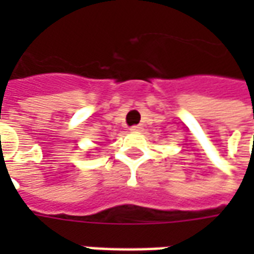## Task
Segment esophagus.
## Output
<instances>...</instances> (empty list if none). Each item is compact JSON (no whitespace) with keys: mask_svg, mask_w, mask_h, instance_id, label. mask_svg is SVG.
<instances>
[{"mask_svg":"<svg viewBox=\"0 0 254 254\" xmlns=\"http://www.w3.org/2000/svg\"><path fill=\"white\" fill-rule=\"evenodd\" d=\"M141 130H143V127H141V125H134V127H130V132H141Z\"/></svg>","mask_w":254,"mask_h":254,"instance_id":"esophagus-1","label":"esophagus"}]
</instances>
